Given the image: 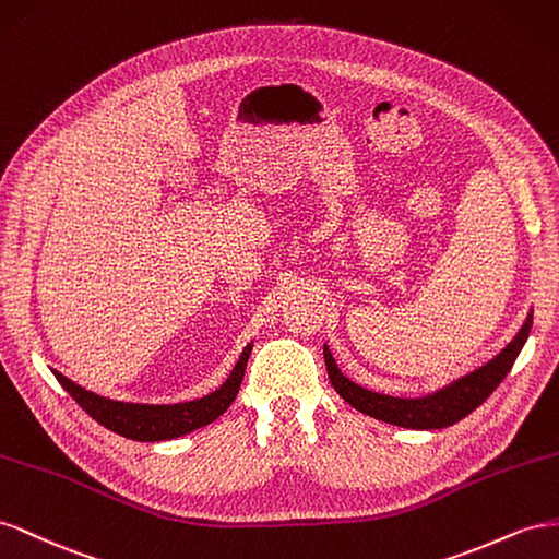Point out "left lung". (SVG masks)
Masks as SVG:
<instances>
[{
  "label": "left lung",
  "mask_w": 559,
  "mask_h": 559,
  "mask_svg": "<svg viewBox=\"0 0 559 559\" xmlns=\"http://www.w3.org/2000/svg\"><path fill=\"white\" fill-rule=\"evenodd\" d=\"M532 316L534 311L527 313V321L522 323V328L518 330L515 337L506 344V348H501V354H497L489 362H485L483 368L450 381L448 386H442L433 393H426L419 397H397V395H386V393L365 389L356 384V381H350L337 368V362H334L330 354V346L325 344L323 356H325L330 384L350 407H356L358 412L368 414V417H374L379 421L414 428V430L448 428L468 417V414L475 407H480L491 395V391L501 384L503 377L510 372V368H513L515 358L520 356L524 342L530 337Z\"/></svg>",
  "instance_id": "1"
}]
</instances>
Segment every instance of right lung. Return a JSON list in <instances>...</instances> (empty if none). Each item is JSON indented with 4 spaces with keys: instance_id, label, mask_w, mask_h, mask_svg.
<instances>
[{
    "instance_id": "right-lung-1",
    "label": "right lung",
    "mask_w": 559,
    "mask_h": 559,
    "mask_svg": "<svg viewBox=\"0 0 559 559\" xmlns=\"http://www.w3.org/2000/svg\"><path fill=\"white\" fill-rule=\"evenodd\" d=\"M250 350H252V342L243 348V354L238 356V362L234 365V370L229 372L225 384L219 389H215L213 393L203 397H197V401L173 403V405L111 401V397L98 395L93 391H86L84 386L74 384L72 379L60 374L58 370H51V372L60 381V386L74 397L76 405L100 426L138 442H158V440H173V438L187 436L191 430L209 426L219 417V414H225L227 407L234 403L238 389H241Z\"/></svg>"
}]
</instances>
